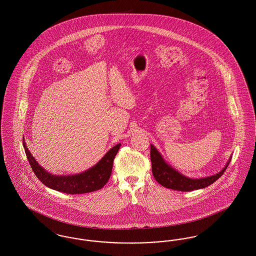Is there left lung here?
<instances>
[{"label": "left lung", "instance_id": "1", "mask_svg": "<svg viewBox=\"0 0 256 256\" xmlns=\"http://www.w3.org/2000/svg\"><path fill=\"white\" fill-rule=\"evenodd\" d=\"M150 161H152V170L154 178L156 180L161 184L162 186L178 190V191H193L198 189H202L207 186L211 185L215 182L219 178L222 176L224 170H226L228 166L230 165V159L226 163V167L218 174L202 178H190L178 172V170L172 168L169 164L166 163V161L162 158V156L159 154L158 150L156 148V146L150 145Z\"/></svg>", "mask_w": 256, "mask_h": 256}]
</instances>
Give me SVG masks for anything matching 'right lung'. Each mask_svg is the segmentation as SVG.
Segmentation results:
<instances>
[{"label":"right lung","mask_w":256,"mask_h":256,"mask_svg":"<svg viewBox=\"0 0 256 256\" xmlns=\"http://www.w3.org/2000/svg\"><path fill=\"white\" fill-rule=\"evenodd\" d=\"M23 145L30 165L38 180L50 189L71 195L94 192L102 188L110 180L113 160L121 146V144H118L111 148L95 166L84 172L73 176H54L45 170L37 163L26 146L24 140Z\"/></svg>","instance_id":"1"}]
</instances>
